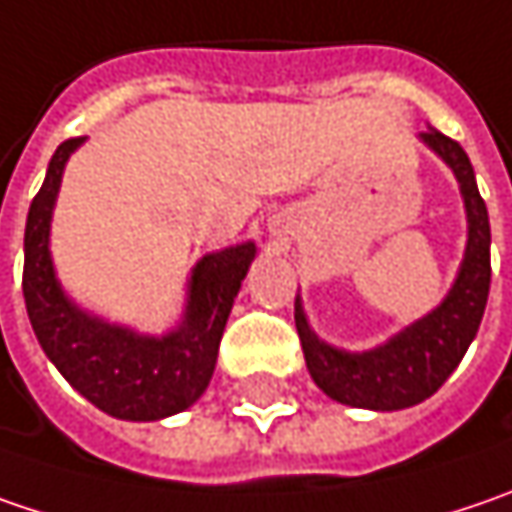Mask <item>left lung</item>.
Segmentation results:
<instances>
[{
	"mask_svg": "<svg viewBox=\"0 0 512 512\" xmlns=\"http://www.w3.org/2000/svg\"><path fill=\"white\" fill-rule=\"evenodd\" d=\"M420 141L455 173L466 211L464 260L443 301L382 345L345 350L318 339L301 295H295V327L307 371L318 388L342 406L400 411L429 400L461 365L484 318L490 295V217L478 194L475 170L464 147L435 127L420 133Z\"/></svg>",
	"mask_w": 512,
	"mask_h": 512,
	"instance_id": "8db88e82",
	"label": "left lung"
}]
</instances>
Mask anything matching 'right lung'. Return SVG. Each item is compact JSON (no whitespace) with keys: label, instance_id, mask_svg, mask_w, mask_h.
I'll list each match as a JSON object with an SVG mask.
<instances>
[{"label":"right lung","instance_id":"obj_1","mask_svg":"<svg viewBox=\"0 0 512 512\" xmlns=\"http://www.w3.org/2000/svg\"><path fill=\"white\" fill-rule=\"evenodd\" d=\"M83 141L69 138L54 150L46 182L31 202L22 272L25 310L51 365L92 406L133 423L165 420L205 394L228 313L257 246L246 240L199 257L188 278L182 318L162 336L83 310L63 289L51 257V217L63 170Z\"/></svg>","mask_w":512,"mask_h":512}]
</instances>
